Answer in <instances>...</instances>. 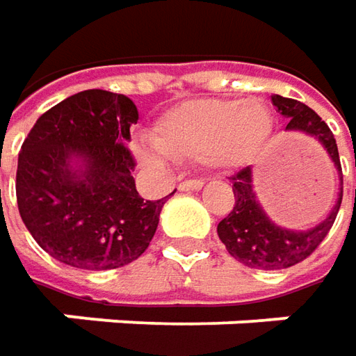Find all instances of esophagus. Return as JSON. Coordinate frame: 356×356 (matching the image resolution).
<instances>
[{
    "instance_id": "esophagus-1",
    "label": "esophagus",
    "mask_w": 356,
    "mask_h": 356,
    "mask_svg": "<svg viewBox=\"0 0 356 356\" xmlns=\"http://www.w3.org/2000/svg\"><path fill=\"white\" fill-rule=\"evenodd\" d=\"M204 185L202 179H187L179 183V191H199Z\"/></svg>"
}]
</instances>
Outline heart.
<instances>
[{
	"label": "heart",
	"instance_id": "b5f03b06",
	"mask_svg": "<svg viewBox=\"0 0 356 356\" xmlns=\"http://www.w3.org/2000/svg\"><path fill=\"white\" fill-rule=\"evenodd\" d=\"M272 128V110L260 98L187 102L157 120V149H140V157L147 165H163L165 157H173L204 159L213 167H240L256 157Z\"/></svg>",
	"mask_w": 356,
	"mask_h": 356
}]
</instances>
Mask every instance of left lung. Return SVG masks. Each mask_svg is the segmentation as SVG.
I'll list each match as a JSON object with an SVG mask.
<instances>
[{
  "mask_svg": "<svg viewBox=\"0 0 356 356\" xmlns=\"http://www.w3.org/2000/svg\"><path fill=\"white\" fill-rule=\"evenodd\" d=\"M272 102L282 116L288 118L286 129L305 131L323 143L327 154L339 169L341 191H339L335 207L331 209V213L321 225L305 232H293V230L276 227L264 215V211L256 201V195L252 191L250 167H244L238 173H234L230 177L232 193H234V207L228 216L218 222L216 232L234 260L256 270H284L312 256L333 227L341 201H343V171H341L337 141L333 138V131L309 106L301 104L293 98H284V96L274 94Z\"/></svg>",
  "mask_w": 356,
  "mask_h": 356,
  "instance_id": "1",
  "label": "left lung"
}]
</instances>
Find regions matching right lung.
<instances>
[{
    "label": "right lung",
    "mask_w": 356,
    "mask_h": 356,
    "mask_svg": "<svg viewBox=\"0 0 356 356\" xmlns=\"http://www.w3.org/2000/svg\"><path fill=\"white\" fill-rule=\"evenodd\" d=\"M138 108L124 94L84 90L35 122L17 161L19 215L35 242L80 270H114L147 250L165 199L143 201L126 145ZM79 159L82 170H70Z\"/></svg>",
    "instance_id": "1"
}]
</instances>
